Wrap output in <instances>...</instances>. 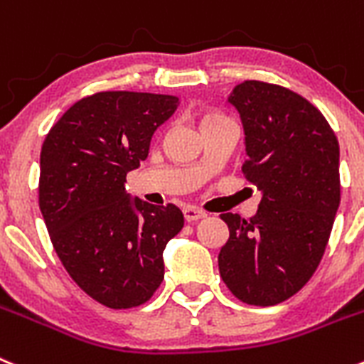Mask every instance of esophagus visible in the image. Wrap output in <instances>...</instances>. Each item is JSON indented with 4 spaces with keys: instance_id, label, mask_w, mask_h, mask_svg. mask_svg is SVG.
<instances>
[{
    "instance_id": "obj_1",
    "label": "esophagus",
    "mask_w": 364,
    "mask_h": 364,
    "mask_svg": "<svg viewBox=\"0 0 364 364\" xmlns=\"http://www.w3.org/2000/svg\"><path fill=\"white\" fill-rule=\"evenodd\" d=\"M183 215H185L186 223H193V220H199L203 219V217H206V212H203V210L199 208H193V206H186V208L183 210Z\"/></svg>"
}]
</instances>
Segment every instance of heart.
<instances>
[{
	"label": "heart",
	"instance_id": "heart-1",
	"mask_svg": "<svg viewBox=\"0 0 364 364\" xmlns=\"http://www.w3.org/2000/svg\"><path fill=\"white\" fill-rule=\"evenodd\" d=\"M223 122H230V120L220 113H205L201 117V127H206V125L223 124Z\"/></svg>",
	"mask_w": 364,
	"mask_h": 364
}]
</instances>
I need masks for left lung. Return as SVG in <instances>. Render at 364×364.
<instances>
[{"label":"left lung","mask_w":364,"mask_h":364,"mask_svg":"<svg viewBox=\"0 0 364 364\" xmlns=\"http://www.w3.org/2000/svg\"><path fill=\"white\" fill-rule=\"evenodd\" d=\"M228 102L246 134L242 172L262 199L250 220L220 213L230 237L219 273L240 301L269 307L320 266L341 199L339 144L320 109L287 87L244 80Z\"/></svg>","instance_id":"obj_1"}]
</instances>
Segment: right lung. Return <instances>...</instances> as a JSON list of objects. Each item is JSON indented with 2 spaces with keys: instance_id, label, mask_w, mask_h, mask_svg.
I'll use <instances>...</instances> for the list:
<instances>
[{
  "instance_id": "add662e5",
  "label": "right lung",
  "mask_w": 364,
  "mask_h": 364,
  "mask_svg": "<svg viewBox=\"0 0 364 364\" xmlns=\"http://www.w3.org/2000/svg\"><path fill=\"white\" fill-rule=\"evenodd\" d=\"M172 95L102 91L75 102L41 149L39 208L55 253L98 304L131 309L163 282V250L181 232L176 205L131 201L127 172L149 156L152 134L172 117Z\"/></svg>"
}]
</instances>
